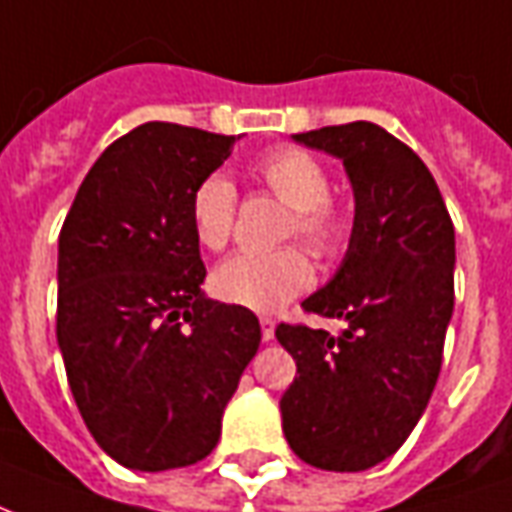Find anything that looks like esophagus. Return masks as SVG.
<instances>
[{
  "mask_svg": "<svg viewBox=\"0 0 512 512\" xmlns=\"http://www.w3.org/2000/svg\"><path fill=\"white\" fill-rule=\"evenodd\" d=\"M274 326H277L274 318H268V315L260 318V334H263V343H271V340H274Z\"/></svg>",
  "mask_w": 512,
  "mask_h": 512,
  "instance_id": "34e87169",
  "label": "esophagus"
}]
</instances>
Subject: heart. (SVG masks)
<instances>
[{
    "label": "heart",
    "mask_w": 512,
    "mask_h": 512,
    "mask_svg": "<svg viewBox=\"0 0 512 512\" xmlns=\"http://www.w3.org/2000/svg\"><path fill=\"white\" fill-rule=\"evenodd\" d=\"M255 175L293 208L285 238H301L312 255L332 260L351 241V216L332 197V172L318 158L282 147L255 164ZM194 238L222 252L235 233V189L224 175H208L191 191ZM315 282V266L301 246L274 252H241L213 271V293L227 304L255 312L282 310Z\"/></svg>",
    "instance_id": "b5f03b06"
}]
</instances>
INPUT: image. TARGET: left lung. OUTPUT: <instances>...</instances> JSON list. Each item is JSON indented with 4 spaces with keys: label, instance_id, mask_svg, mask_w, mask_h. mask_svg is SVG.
Here are the masks:
<instances>
[{
    "label": "left lung",
    "instance_id": "8db88e82",
    "mask_svg": "<svg viewBox=\"0 0 512 512\" xmlns=\"http://www.w3.org/2000/svg\"><path fill=\"white\" fill-rule=\"evenodd\" d=\"M296 139L343 158L356 216L340 271L301 304L343 318L345 332L277 326L296 359L279 400L282 430L315 469L362 472L397 452L433 395L455 301V230L422 158L376 123Z\"/></svg>",
    "mask_w": 512,
    "mask_h": 512
}]
</instances>
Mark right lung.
<instances>
[{"instance_id":"right-lung-1","label":"right lung","mask_w":512,"mask_h":512,"mask_svg":"<svg viewBox=\"0 0 512 512\" xmlns=\"http://www.w3.org/2000/svg\"><path fill=\"white\" fill-rule=\"evenodd\" d=\"M238 136L145 123L106 147L60 230L57 343L106 455L136 472L202 461L260 345L252 310L202 296L191 191Z\"/></svg>"}]
</instances>
